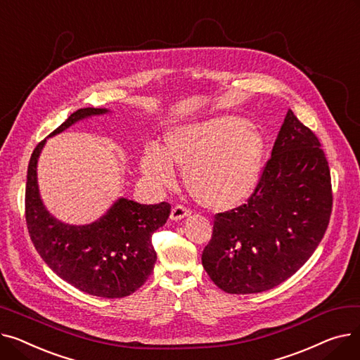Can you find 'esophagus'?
<instances>
[{
	"label": "esophagus",
	"mask_w": 360,
	"mask_h": 360,
	"mask_svg": "<svg viewBox=\"0 0 360 360\" xmlns=\"http://www.w3.org/2000/svg\"><path fill=\"white\" fill-rule=\"evenodd\" d=\"M190 214H191V210H190V209H186V207L178 204V205L174 207L172 212H170V219L178 221V220H182L184 217H188Z\"/></svg>",
	"instance_id": "obj_1"
}]
</instances>
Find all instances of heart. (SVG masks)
Here are the masks:
<instances>
[{"label": "heart", "mask_w": 360, "mask_h": 360, "mask_svg": "<svg viewBox=\"0 0 360 360\" xmlns=\"http://www.w3.org/2000/svg\"><path fill=\"white\" fill-rule=\"evenodd\" d=\"M266 148V139L252 122L217 117L166 132L162 150L146 148L141 172L156 186H170L175 165L184 169L186 191L201 207L231 212L257 191Z\"/></svg>", "instance_id": "obj_1"}]
</instances>
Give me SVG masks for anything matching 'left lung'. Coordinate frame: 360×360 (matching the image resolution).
Wrapping results in <instances>:
<instances>
[{
	"label": "left lung",
	"mask_w": 360,
	"mask_h": 360,
	"mask_svg": "<svg viewBox=\"0 0 360 360\" xmlns=\"http://www.w3.org/2000/svg\"><path fill=\"white\" fill-rule=\"evenodd\" d=\"M331 209L330 167L321 143L289 110L254 195L214 216L202 267L226 293L273 289L314 254Z\"/></svg>",
	"instance_id": "obj_1"
}]
</instances>
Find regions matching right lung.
<instances>
[{"label": "right lung", "instance_id": "1", "mask_svg": "<svg viewBox=\"0 0 360 360\" xmlns=\"http://www.w3.org/2000/svg\"><path fill=\"white\" fill-rule=\"evenodd\" d=\"M108 109L75 110L49 137ZM46 143L33 150L26 182V223L30 239L48 267L74 288L93 296L124 297L140 289L153 271L151 235L166 223L170 204H140L120 198L99 220L84 226L56 220L41 200L36 166Z\"/></svg>", "mask_w": 360, "mask_h": 360}]
</instances>
